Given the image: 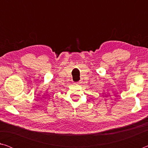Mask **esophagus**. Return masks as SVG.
I'll use <instances>...</instances> for the list:
<instances>
[{"instance_id":"obj_1","label":"esophagus","mask_w":148,"mask_h":148,"mask_svg":"<svg viewBox=\"0 0 148 148\" xmlns=\"http://www.w3.org/2000/svg\"><path fill=\"white\" fill-rule=\"evenodd\" d=\"M77 84H78V82H77Z\"/></svg>"}]
</instances>
